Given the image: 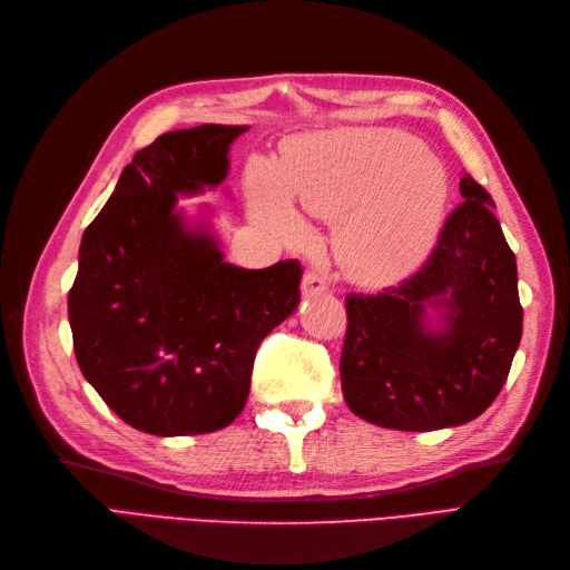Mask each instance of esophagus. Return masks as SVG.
Segmentation results:
<instances>
[{
	"mask_svg": "<svg viewBox=\"0 0 570 570\" xmlns=\"http://www.w3.org/2000/svg\"><path fill=\"white\" fill-rule=\"evenodd\" d=\"M301 288H303L305 296H320V294H325V291H327V279L320 272H305Z\"/></svg>",
	"mask_w": 570,
	"mask_h": 570,
	"instance_id": "1",
	"label": "esophagus"
}]
</instances>
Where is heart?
<instances>
[{
	"label": "heart",
	"instance_id": "heart-1",
	"mask_svg": "<svg viewBox=\"0 0 570 570\" xmlns=\"http://www.w3.org/2000/svg\"><path fill=\"white\" fill-rule=\"evenodd\" d=\"M323 218L347 216L334 236L342 267L368 286L395 284L426 259L443 222L445 178L414 137L395 129H352L301 139L279 175L250 173L253 216L288 240L305 228L288 197Z\"/></svg>",
	"mask_w": 570,
	"mask_h": 570
}]
</instances>
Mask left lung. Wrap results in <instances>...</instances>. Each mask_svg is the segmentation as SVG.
I'll use <instances>...</instances> for the list:
<instances>
[{
  "mask_svg": "<svg viewBox=\"0 0 570 570\" xmlns=\"http://www.w3.org/2000/svg\"><path fill=\"white\" fill-rule=\"evenodd\" d=\"M424 265L381 294L346 296L342 392L356 416L397 431L476 419L499 395L522 337L515 255L472 175ZM442 313L433 331L428 308Z\"/></svg>",
  "mask_w": 570,
  "mask_h": 570,
  "instance_id": "1",
  "label": "left lung"
}]
</instances>
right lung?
<instances>
[{
	"label": "right lung",
	"mask_w": 570,
	"mask_h": 570,
	"mask_svg": "<svg viewBox=\"0 0 570 570\" xmlns=\"http://www.w3.org/2000/svg\"><path fill=\"white\" fill-rule=\"evenodd\" d=\"M247 127L199 125L137 151L83 230L69 291L79 368L125 424L154 435L226 429L247 402L255 354L296 311L303 269L224 262L212 233L187 228L178 195L228 175Z\"/></svg>",
	"instance_id": "1"
}]
</instances>
